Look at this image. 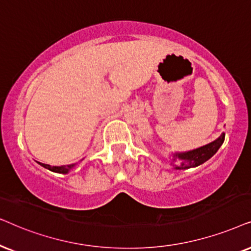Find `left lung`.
Instances as JSON below:
<instances>
[{
  "mask_svg": "<svg viewBox=\"0 0 251 251\" xmlns=\"http://www.w3.org/2000/svg\"><path fill=\"white\" fill-rule=\"evenodd\" d=\"M225 135H222L215 141L209 143V145L203 146L201 148H198L195 150L188 152H181V153H175V158L173 160L176 162V158L180 160V165L176 166V169H189L194 168V166H199L206 162L209 158L215 155L217 150L220 148V146L223 145Z\"/></svg>",
  "mask_w": 251,
  "mask_h": 251,
  "instance_id": "obj_1",
  "label": "left lung"
}]
</instances>
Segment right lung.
<instances>
[{
  "instance_id": "add662e5",
  "label": "right lung",
  "mask_w": 251,
  "mask_h": 251,
  "mask_svg": "<svg viewBox=\"0 0 251 251\" xmlns=\"http://www.w3.org/2000/svg\"><path fill=\"white\" fill-rule=\"evenodd\" d=\"M40 165H42L43 168L50 170V171L52 172H57V173H68L70 170H71L75 164L72 165H62V166H50L48 164H42V163H39Z\"/></svg>"
}]
</instances>
